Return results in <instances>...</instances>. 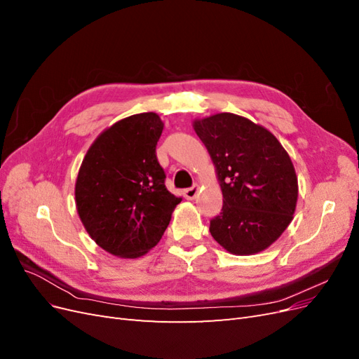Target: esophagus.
Here are the masks:
<instances>
[{
  "mask_svg": "<svg viewBox=\"0 0 359 359\" xmlns=\"http://www.w3.org/2000/svg\"><path fill=\"white\" fill-rule=\"evenodd\" d=\"M198 193H199V186H193L187 190H184V196H186V199H189V201H193L198 196Z\"/></svg>",
  "mask_w": 359,
  "mask_h": 359,
  "instance_id": "34e87169",
  "label": "esophagus"
}]
</instances>
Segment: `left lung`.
Instances as JSON below:
<instances>
[{
	"mask_svg": "<svg viewBox=\"0 0 359 359\" xmlns=\"http://www.w3.org/2000/svg\"><path fill=\"white\" fill-rule=\"evenodd\" d=\"M223 193L210 232L226 252L250 256L281 236L295 214L298 177L287 151L264 126L222 112L193 121Z\"/></svg>",
	"mask_w": 359,
	"mask_h": 359,
	"instance_id": "1",
	"label": "left lung"
}]
</instances>
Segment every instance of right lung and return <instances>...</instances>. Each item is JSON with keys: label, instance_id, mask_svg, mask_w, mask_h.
<instances>
[{"label": "right lung", "instance_id": "right-lung-1", "mask_svg": "<svg viewBox=\"0 0 359 359\" xmlns=\"http://www.w3.org/2000/svg\"><path fill=\"white\" fill-rule=\"evenodd\" d=\"M163 121L136 114L104 128L86 151L74 184L79 219L91 240L121 259L156 247L181 202L165 186L156 156Z\"/></svg>", "mask_w": 359, "mask_h": 359}]
</instances>
